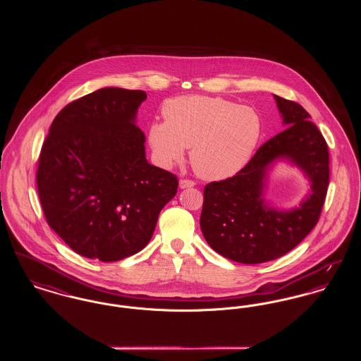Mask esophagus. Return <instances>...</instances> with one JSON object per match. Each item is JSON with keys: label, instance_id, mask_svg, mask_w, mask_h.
Masks as SVG:
<instances>
[{"label": "esophagus", "instance_id": "obj_1", "mask_svg": "<svg viewBox=\"0 0 361 361\" xmlns=\"http://www.w3.org/2000/svg\"><path fill=\"white\" fill-rule=\"evenodd\" d=\"M178 187L181 189H185V188H192V187H195V183L192 181V180H180V183H178Z\"/></svg>", "mask_w": 361, "mask_h": 361}]
</instances>
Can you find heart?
<instances>
[{"mask_svg": "<svg viewBox=\"0 0 361 361\" xmlns=\"http://www.w3.org/2000/svg\"><path fill=\"white\" fill-rule=\"evenodd\" d=\"M165 121L149 128L157 161L172 168L190 149V164L206 180H224L250 161L262 134V121L250 106L222 97L184 96L164 105Z\"/></svg>", "mask_w": 361, "mask_h": 361, "instance_id": "obj_1", "label": "heart"}]
</instances>
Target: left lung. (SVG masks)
I'll return each instance as SVG.
<instances>
[{"instance_id": "8db88e82", "label": "left lung", "mask_w": 361, "mask_h": 361, "mask_svg": "<svg viewBox=\"0 0 361 361\" xmlns=\"http://www.w3.org/2000/svg\"><path fill=\"white\" fill-rule=\"evenodd\" d=\"M284 130L265 142L235 176L204 188L200 228L207 243L224 257L259 264L284 256L314 228L326 197L327 145L307 111L274 94ZM286 160L305 174L310 189L290 210L264 199L269 173Z\"/></svg>"}]
</instances>
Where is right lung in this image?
<instances>
[{
  "instance_id": "1",
  "label": "right lung",
  "mask_w": 361,
  "mask_h": 361,
  "mask_svg": "<svg viewBox=\"0 0 361 361\" xmlns=\"http://www.w3.org/2000/svg\"><path fill=\"white\" fill-rule=\"evenodd\" d=\"M143 90L103 87L66 105L52 121L36 174L47 224L87 258L119 261L153 237L177 193L172 173L149 164L137 126Z\"/></svg>"
}]
</instances>
